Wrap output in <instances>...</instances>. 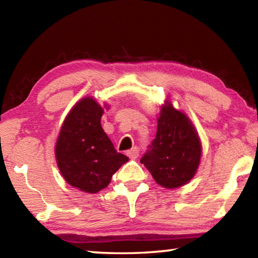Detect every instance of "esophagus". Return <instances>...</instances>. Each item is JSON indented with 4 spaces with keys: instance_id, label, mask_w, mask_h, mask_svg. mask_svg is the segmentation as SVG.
<instances>
[{
    "instance_id": "1",
    "label": "esophagus",
    "mask_w": 258,
    "mask_h": 258,
    "mask_svg": "<svg viewBox=\"0 0 258 258\" xmlns=\"http://www.w3.org/2000/svg\"><path fill=\"white\" fill-rule=\"evenodd\" d=\"M126 155H127L131 159L138 158V156H139V148H137V147L132 148V149L126 152Z\"/></svg>"
}]
</instances>
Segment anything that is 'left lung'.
Masks as SVG:
<instances>
[{
    "instance_id": "8db88e82",
    "label": "left lung",
    "mask_w": 258,
    "mask_h": 258,
    "mask_svg": "<svg viewBox=\"0 0 258 258\" xmlns=\"http://www.w3.org/2000/svg\"><path fill=\"white\" fill-rule=\"evenodd\" d=\"M202 145L189 118L172 107L161 108L154 141L140 161L161 186L174 189L186 184L197 171Z\"/></svg>"
}]
</instances>
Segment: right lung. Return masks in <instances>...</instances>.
<instances>
[{"label":"right lung","mask_w":258,"mask_h":258,"mask_svg":"<svg viewBox=\"0 0 258 258\" xmlns=\"http://www.w3.org/2000/svg\"><path fill=\"white\" fill-rule=\"evenodd\" d=\"M102 113L95 100L82 99L64 119L55 146L56 164L64 180L89 194L104 189L128 160L103 132Z\"/></svg>","instance_id":"add662e5"}]
</instances>
